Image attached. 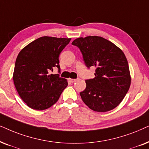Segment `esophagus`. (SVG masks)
<instances>
[{
  "mask_svg": "<svg viewBox=\"0 0 149 149\" xmlns=\"http://www.w3.org/2000/svg\"><path fill=\"white\" fill-rule=\"evenodd\" d=\"M69 81L70 82H71V83H73V82H75L76 81V79H71V78H69Z\"/></svg>",
  "mask_w": 149,
  "mask_h": 149,
  "instance_id": "1",
  "label": "esophagus"
}]
</instances>
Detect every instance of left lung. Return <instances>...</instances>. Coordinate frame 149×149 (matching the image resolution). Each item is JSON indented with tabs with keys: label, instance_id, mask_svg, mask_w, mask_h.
<instances>
[{
	"label": "left lung",
	"instance_id": "8db88e82",
	"mask_svg": "<svg viewBox=\"0 0 149 149\" xmlns=\"http://www.w3.org/2000/svg\"><path fill=\"white\" fill-rule=\"evenodd\" d=\"M72 44L80 48L87 67H96L95 78L86 80V88L80 93L84 104L99 112L117 107L131 85L130 68L123 52L99 36L79 37Z\"/></svg>",
	"mask_w": 149,
	"mask_h": 149
}]
</instances>
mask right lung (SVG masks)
Wrapping results in <instances>:
<instances>
[{"instance_id": "right-lung-1", "label": "right lung", "mask_w": 149, "mask_h": 149, "mask_svg": "<svg viewBox=\"0 0 149 149\" xmlns=\"http://www.w3.org/2000/svg\"><path fill=\"white\" fill-rule=\"evenodd\" d=\"M70 41L71 38L41 37L19 52L13 80L19 97L29 108H50L67 86L66 79L49 72L56 67L60 71L59 55Z\"/></svg>"}]
</instances>
